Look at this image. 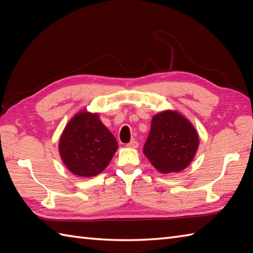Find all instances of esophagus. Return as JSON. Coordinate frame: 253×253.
Instances as JSON below:
<instances>
[{"mask_svg": "<svg viewBox=\"0 0 253 253\" xmlns=\"http://www.w3.org/2000/svg\"><path fill=\"white\" fill-rule=\"evenodd\" d=\"M138 145H139V143H138V141H136V140H132L129 143H127L128 148H132V149H137Z\"/></svg>", "mask_w": 253, "mask_h": 253, "instance_id": "1", "label": "esophagus"}]
</instances>
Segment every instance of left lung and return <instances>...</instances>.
<instances>
[{"label": "left lung", "mask_w": 253, "mask_h": 253, "mask_svg": "<svg viewBox=\"0 0 253 253\" xmlns=\"http://www.w3.org/2000/svg\"><path fill=\"white\" fill-rule=\"evenodd\" d=\"M198 134L191 123L172 111L153 117L143 153L163 173L180 171L192 162L198 148Z\"/></svg>", "instance_id": "1"}]
</instances>
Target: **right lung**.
I'll return each instance as SVG.
<instances>
[{"label":"right lung","instance_id":"obj_1","mask_svg":"<svg viewBox=\"0 0 253 253\" xmlns=\"http://www.w3.org/2000/svg\"><path fill=\"white\" fill-rule=\"evenodd\" d=\"M117 142L98 114L82 112L70 121L59 142L64 165L80 177H93L109 165Z\"/></svg>","mask_w":253,"mask_h":253}]
</instances>
